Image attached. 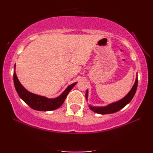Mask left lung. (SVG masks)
I'll return each mask as SVG.
<instances>
[{
    "mask_svg": "<svg viewBox=\"0 0 153 153\" xmlns=\"http://www.w3.org/2000/svg\"><path fill=\"white\" fill-rule=\"evenodd\" d=\"M137 83H138V79L137 77L132 89H131L130 91H129L128 94L120 100L117 101L116 102H113L111 104H109V105H107V106H105V107H93L90 105V109L91 110V111H94L99 114H113V113L120 111V110L123 109L124 107H125L126 105H127L128 103L130 102L131 100H132V98H133V96L136 92V90H137ZM88 91L87 90L86 94H85L86 99H88Z\"/></svg>",
    "mask_w": 153,
    "mask_h": 153,
    "instance_id": "8db88e82",
    "label": "left lung"
}]
</instances>
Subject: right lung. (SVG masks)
Listing matches in <instances>:
<instances>
[{
	"mask_svg": "<svg viewBox=\"0 0 153 153\" xmlns=\"http://www.w3.org/2000/svg\"><path fill=\"white\" fill-rule=\"evenodd\" d=\"M16 66V65H15ZM14 66V67H15ZM13 83L14 86L18 94L19 95L21 99H22L29 106L37 111H51L57 109L62 105L66 98L69 91L74 88L76 83L71 84L59 96L55 98H48L44 96H39L35 94L30 93L27 91L20 83L15 71L13 72Z\"/></svg>",
	"mask_w": 153,
	"mask_h": 153,
	"instance_id": "right-lung-1",
	"label": "right lung"
}]
</instances>
